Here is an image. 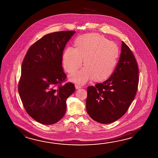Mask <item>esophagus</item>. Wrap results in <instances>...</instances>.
Here are the masks:
<instances>
[{
    "instance_id": "esophagus-1",
    "label": "esophagus",
    "mask_w": 158,
    "mask_h": 158,
    "mask_svg": "<svg viewBox=\"0 0 158 158\" xmlns=\"http://www.w3.org/2000/svg\"><path fill=\"white\" fill-rule=\"evenodd\" d=\"M75 88L77 89H79V88H81V85H79V84H76L75 85Z\"/></svg>"
}]
</instances>
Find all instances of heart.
Instances as JSON below:
<instances>
[{"label": "heart", "instance_id": "1", "mask_svg": "<svg viewBox=\"0 0 158 158\" xmlns=\"http://www.w3.org/2000/svg\"><path fill=\"white\" fill-rule=\"evenodd\" d=\"M119 56V47L115 43L99 34L90 33L77 37L74 49L64 50L62 63L64 70L71 74L81 68L83 60L85 68L71 75L70 80L81 84L90 79L100 82L113 74Z\"/></svg>", "mask_w": 158, "mask_h": 158}]
</instances>
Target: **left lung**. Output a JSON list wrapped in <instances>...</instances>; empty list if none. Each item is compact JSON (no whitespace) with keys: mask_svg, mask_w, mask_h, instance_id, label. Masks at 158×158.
<instances>
[{"mask_svg":"<svg viewBox=\"0 0 158 158\" xmlns=\"http://www.w3.org/2000/svg\"><path fill=\"white\" fill-rule=\"evenodd\" d=\"M135 56L123 41L119 61L113 74L105 81L87 88L86 109L90 118L109 124L122 117L135 97L139 81Z\"/></svg>","mask_w":158,"mask_h":158,"instance_id":"1","label":"left lung"}]
</instances>
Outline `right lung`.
I'll return each instance as SVG.
<instances>
[{
	"instance_id": "right-lung-1",
	"label": "right lung",
	"mask_w": 158,
	"mask_h": 158,
	"mask_svg": "<svg viewBox=\"0 0 158 158\" xmlns=\"http://www.w3.org/2000/svg\"><path fill=\"white\" fill-rule=\"evenodd\" d=\"M75 31L52 32L34 43L23 60L18 90L23 106L36 122L50 125L66 111V101L75 91L62 66L63 52Z\"/></svg>"
}]
</instances>
